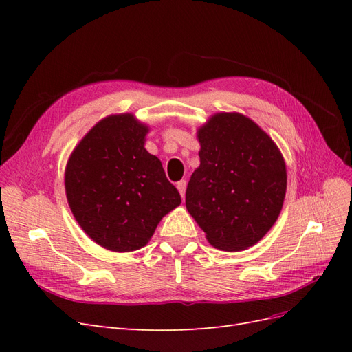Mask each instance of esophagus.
Instances as JSON below:
<instances>
[{"label":"esophagus","instance_id":"34e87169","mask_svg":"<svg viewBox=\"0 0 352 352\" xmlns=\"http://www.w3.org/2000/svg\"><path fill=\"white\" fill-rule=\"evenodd\" d=\"M176 188L179 190V194L182 198H185V192H186V180H179L176 184Z\"/></svg>","mask_w":352,"mask_h":352}]
</instances>
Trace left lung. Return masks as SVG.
Returning <instances> with one entry per match:
<instances>
[{
	"instance_id": "8db88e82",
	"label": "left lung",
	"mask_w": 352,
	"mask_h": 352,
	"mask_svg": "<svg viewBox=\"0 0 352 352\" xmlns=\"http://www.w3.org/2000/svg\"><path fill=\"white\" fill-rule=\"evenodd\" d=\"M199 167L186 208L208 242L223 251L257 243L274 225L286 192L283 157L248 117L220 113L198 131Z\"/></svg>"
}]
</instances>
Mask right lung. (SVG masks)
Masks as SVG:
<instances>
[{"label":"right lung","mask_w":352,"mask_h":352,"mask_svg":"<svg viewBox=\"0 0 352 352\" xmlns=\"http://www.w3.org/2000/svg\"><path fill=\"white\" fill-rule=\"evenodd\" d=\"M148 127L131 114L105 117L74 148L65 184L70 210L101 247H145L168 211L180 204L162 162L144 148Z\"/></svg>","instance_id":"obj_1"}]
</instances>
